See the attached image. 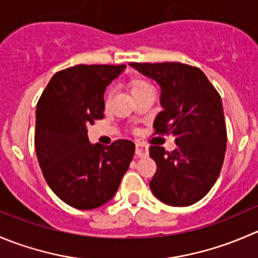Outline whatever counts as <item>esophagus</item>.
Masks as SVG:
<instances>
[{
  "label": "esophagus",
  "mask_w": 258,
  "mask_h": 258,
  "mask_svg": "<svg viewBox=\"0 0 258 258\" xmlns=\"http://www.w3.org/2000/svg\"><path fill=\"white\" fill-rule=\"evenodd\" d=\"M149 154V149H147L146 145L141 144V142H137L136 144V155L139 157H145Z\"/></svg>",
  "instance_id": "34e87169"
}]
</instances>
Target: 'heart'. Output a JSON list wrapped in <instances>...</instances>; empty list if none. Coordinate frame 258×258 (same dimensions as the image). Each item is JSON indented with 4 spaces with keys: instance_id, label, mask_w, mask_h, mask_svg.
Wrapping results in <instances>:
<instances>
[{
    "instance_id": "1",
    "label": "heart",
    "mask_w": 258,
    "mask_h": 258,
    "mask_svg": "<svg viewBox=\"0 0 258 258\" xmlns=\"http://www.w3.org/2000/svg\"><path fill=\"white\" fill-rule=\"evenodd\" d=\"M150 84L147 83V82L145 81H141V79H135V81L131 82V84H130V91H131V94L136 93V92L141 91V89L146 88V87H149ZM109 98V94L107 96V99Z\"/></svg>"
}]
</instances>
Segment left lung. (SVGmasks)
Listing matches in <instances>:
<instances>
[{"label": "left lung", "instance_id": "left-lung-1", "mask_svg": "<svg viewBox=\"0 0 258 258\" xmlns=\"http://www.w3.org/2000/svg\"><path fill=\"white\" fill-rule=\"evenodd\" d=\"M161 88L156 134L172 135L176 149L150 146L156 172L154 196L172 207H187L208 194L224 161L227 130L222 99L206 74L181 62H130Z\"/></svg>", "mask_w": 258, "mask_h": 258}]
</instances>
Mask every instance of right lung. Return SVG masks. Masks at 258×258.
<instances>
[{
	"label": "right lung",
	"mask_w": 258,
	"mask_h": 258,
	"mask_svg": "<svg viewBox=\"0 0 258 258\" xmlns=\"http://www.w3.org/2000/svg\"><path fill=\"white\" fill-rule=\"evenodd\" d=\"M126 66L57 72L36 106L35 150L47 185L64 203L94 209L111 201L135 154L130 140L92 145L87 126L103 118V94Z\"/></svg>",
	"instance_id": "add662e5"
}]
</instances>
